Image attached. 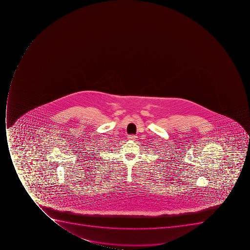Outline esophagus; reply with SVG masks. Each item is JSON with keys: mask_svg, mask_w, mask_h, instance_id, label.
I'll list each match as a JSON object with an SVG mask.
<instances>
[{"mask_svg": "<svg viewBox=\"0 0 250 250\" xmlns=\"http://www.w3.org/2000/svg\"><path fill=\"white\" fill-rule=\"evenodd\" d=\"M136 138H137V137H136L135 135H128V139L129 140H135L136 139Z\"/></svg>", "mask_w": 250, "mask_h": 250, "instance_id": "1", "label": "esophagus"}]
</instances>
